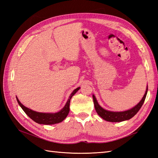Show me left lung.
<instances>
[{"mask_svg":"<svg viewBox=\"0 0 158 158\" xmlns=\"http://www.w3.org/2000/svg\"><path fill=\"white\" fill-rule=\"evenodd\" d=\"M147 91H148V86L147 87L146 92L145 93V95L143 96L141 100L136 105L135 107H133L131 109L125 110V111H120V112H114V111H109V110H106L104 109L102 107L99 105V104L97 102V100L94 95H93V100H94V104L95 109L96 110L98 115L102 117L103 119H105L107 122H123V121L128 120L135 116L136 114L138 113L140 109L141 108L142 105H143L144 102L146 98Z\"/></svg>","mask_w":158,"mask_h":158,"instance_id":"left-lung-1","label":"left lung"}]
</instances>
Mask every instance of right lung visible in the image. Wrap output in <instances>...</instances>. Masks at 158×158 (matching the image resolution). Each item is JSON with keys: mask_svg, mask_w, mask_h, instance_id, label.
Segmentation results:
<instances>
[{"mask_svg": "<svg viewBox=\"0 0 158 158\" xmlns=\"http://www.w3.org/2000/svg\"><path fill=\"white\" fill-rule=\"evenodd\" d=\"M80 88H77L71 93V94L69 96V98L68 101L66 103L65 106L63 107V109L60 110L59 112H57L55 113H39L34 111L31 109H30L25 106H23L22 104L19 102L18 97H16L17 101H18L19 106L23 109V111L26 113L30 118L32 119L35 122L38 123L39 124H44V125H52V124L58 123L60 122H62V121L68 115L70 110V99L75 94V93L78 91Z\"/></svg>", "mask_w": 158, "mask_h": 158, "instance_id": "right-lung-1", "label": "right lung"}]
</instances>
